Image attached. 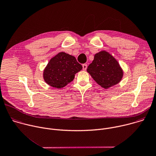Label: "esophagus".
Segmentation results:
<instances>
[{
  "mask_svg": "<svg viewBox=\"0 0 156 156\" xmlns=\"http://www.w3.org/2000/svg\"><path fill=\"white\" fill-rule=\"evenodd\" d=\"M87 64H83V70H86V69H87Z\"/></svg>",
  "mask_w": 156,
  "mask_h": 156,
  "instance_id": "esophagus-1",
  "label": "esophagus"
}]
</instances>
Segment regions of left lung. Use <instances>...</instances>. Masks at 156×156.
<instances>
[{"instance_id":"8db88e82","label":"left lung","mask_w":156,"mask_h":156,"mask_svg":"<svg viewBox=\"0 0 156 156\" xmlns=\"http://www.w3.org/2000/svg\"><path fill=\"white\" fill-rule=\"evenodd\" d=\"M87 72L98 84L105 89L118 84L123 76V71L118 62L105 51L95 55Z\"/></svg>"}]
</instances>
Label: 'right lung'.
Instances as JSON below:
<instances>
[{"mask_svg": "<svg viewBox=\"0 0 156 156\" xmlns=\"http://www.w3.org/2000/svg\"><path fill=\"white\" fill-rule=\"evenodd\" d=\"M82 69L74 56L61 52L49 61L43 71V78L48 85L61 89L72 81Z\"/></svg>", "mask_w": 156, "mask_h": 156, "instance_id": "add662e5", "label": "right lung"}]
</instances>
